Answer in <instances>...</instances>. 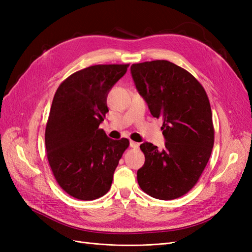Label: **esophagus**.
Listing matches in <instances>:
<instances>
[{"label":"esophagus","instance_id":"esophagus-1","mask_svg":"<svg viewBox=\"0 0 252 252\" xmlns=\"http://www.w3.org/2000/svg\"><path fill=\"white\" fill-rule=\"evenodd\" d=\"M139 146H140V144L139 143H136V142H134V141H130V147L131 148H139Z\"/></svg>","mask_w":252,"mask_h":252}]
</instances>
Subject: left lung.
Here are the masks:
<instances>
[{"mask_svg": "<svg viewBox=\"0 0 252 252\" xmlns=\"http://www.w3.org/2000/svg\"><path fill=\"white\" fill-rule=\"evenodd\" d=\"M131 74L152 116L163 120L165 148L141 144L145 164L138 183L155 199L169 201L186 194L201 178L215 143L207 94L193 75L169 61L136 63Z\"/></svg>", "mask_w": 252, "mask_h": 252, "instance_id": "8db88e82", "label": "left lung"}]
</instances>
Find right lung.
I'll return each instance as SVG.
<instances>
[{
    "instance_id": "obj_1",
    "label": "right lung",
    "mask_w": 252,
    "mask_h": 252,
    "mask_svg": "<svg viewBox=\"0 0 252 252\" xmlns=\"http://www.w3.org/2000/svg\"><path fill=\"white\" fill-rule=\"evenodd\" d=\"M129 64L94 65L72 73L53 96L45 146L53 177L74 199L93 201L109 191L129 140H111L98 128L109 90Z\"/></svg>"
}]
</instances>
